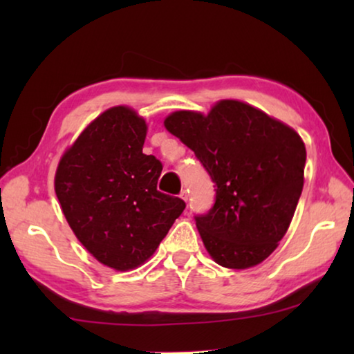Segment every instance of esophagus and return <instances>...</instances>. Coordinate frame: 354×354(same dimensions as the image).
<instances>
[{"instance_id": "esophagus-1", "label": "esophagus", "mask_w": 354, "mask_h": 354, "mask_svg": "<svg viewBox=\"0 0 354 354\" xmlns=\"http://www.w3.org/2000/svg\"><path fill=\"white\" fill-rule=\"evenodd\" d=\"M179 196H181V198H183L184 201H187V200H189V190L183 189V190H181V194H179Z\"/></svg>"}]
</instances>
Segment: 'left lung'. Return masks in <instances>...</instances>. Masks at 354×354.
Returning <instances> with one entry per match:
<instances>
[{"instance_id":"1","label":"left lung","mask_w":354,"mask_h":354,"mask_svg":"<svg viewBox=\"0 0 354 354\" xmlns=\"http://www.w3.org/2000/svg\"><path fill=\"white\" fill-rule=\"evenodd\" d=\"M165 128L195 153L215 183V203L195 215L203 243L226 268L267 259L289 230L304 183L306 148L295 131L242 101L207 115L178 111Z\"/></svg>"}]
</instances>
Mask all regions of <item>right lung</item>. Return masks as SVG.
I'll return each mask as SVG.
<instances>
[{"label":"right lung","mask_w":354,"mask_h":354,"mask_svg":"<svg viewBox=\"0 0 354 354\" xmlns=\"http://www.w3.org/2000/svg\"><path fill=\"white\" fill-rule=\"evenodd\" d=\"M147 123L124 106L101 113L64 153L55 190L86 250L104 266H142L183 214L185 203L158 190L162 164L142 153Z\"/></svg>","instance_id":"obj_1"}]
</instances>
